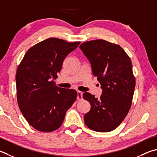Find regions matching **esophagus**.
<instances>
[{
	"label": "esophagus",
	"instance_id": "esophagus-1",
	"mask_svg": "<svg viewBox=\"0 0 157 157\" xmlns=\"http://www.w3.org/2000/svg\"><path fill=\"white\" fill-rule=\"evenodd\" d=\"M82 94L83 93L81 92V91H78V96H77V99L78 100H82Z\"/></svg>",
	"mask_w": 157,
	"mask_h": 157
}]
</instances>
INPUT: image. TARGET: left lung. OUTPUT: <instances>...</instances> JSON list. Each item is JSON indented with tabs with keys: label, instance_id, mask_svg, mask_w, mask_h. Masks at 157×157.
<instances>
[{
	"label": "left lung",
	"instance_id": "obj_1",
	"mask_svg": "<svg viewBox=\"0 0 157 157\" xmlns=\"http://www.w3.org/2000/svg\"><path fill=\"white\" fill-rule=\"evenodd\" d=\"M79 48L103 90L99 99L90 93L83 94L90 104L84 122L96 132H110L121 124L132 105L136 84L132 62L121 46L104 40L84 42Z\"/></svg>",
	"mask_w": 157,
	"mask_h": 157
}]
</instances>
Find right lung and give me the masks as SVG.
<instances>
[{
  "instance_id": "obj_1",
  "label": "right lung",
  "mask_w": 157,
  "mask_h": 157,
  "mask_svg": "<svg viewBox=\"0 0 157 157\" xmlns=\"http://www.w3.org/2000/svg\"><path fill=\"white\" fill-rule=\"evenodd\" d=\"M80 42L49 38L29 48L16 75L17 101L27 121L36 130L50 132L61 126L76 90L57 86L54 79L64 58Z\"/></svg>"
}]
</instances>
